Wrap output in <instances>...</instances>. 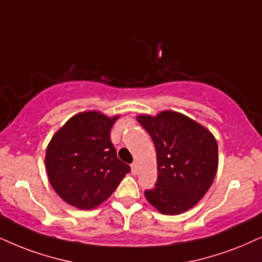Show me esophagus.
<instances>
[{
	"label": "esophagus",
	"mask_w": 262,
	"mask_h": 262,
	"mask_svg": "<svg viewBox=\"0 0 262 262\" xmlns=\"http://www.w3.org/2000/svg\"><path fill=\"white\" fill-rule=\"evenodd\" d=\"M132 167V173H133L134 175L138 174V170H139V167H138V163H133L130 165Z\"/></svg>",
	"instance_id": "esophagus-1"
}]
</instances>
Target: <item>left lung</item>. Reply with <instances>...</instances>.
Masks as SVG:
<instances>
[{
  "instance_id": "8db88e82",
  "label": "left lung",
  "mask_w": 262,
  "mask_h": 262,
  "mask_svg": "<svg viewBox=\"0 0 262 262\" xmlns=\"http://www.w3.org/2000/svg\"><path fill=\"white\" fill-rule=\"evenodd\" d=\"M137 121L150 134L157 155V183L145 197L164 215L193 208L213 184L219 164L211 132L186 115L164 110L141 114Z\"/></svg>"
}]
</instances>
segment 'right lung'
Here are the masks:
<instances>
[{"instance_id": "1", "label": "right lung", "mask_w": 262, "mask_h": 262, "mask_svg": "<svg viewBox=\"0 0 262 262\" xmlns=\"http://www.w3.org/2000/svg\"><path fill=\"white\" fill-rule=\"evenodd\" d=\"M118 117L97 110L78 112L49 141L45 157L49 183L77 209H93L106 201L130 171L110 139Z\"/></svg>"}]
</instances>
